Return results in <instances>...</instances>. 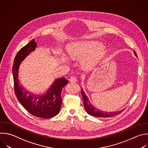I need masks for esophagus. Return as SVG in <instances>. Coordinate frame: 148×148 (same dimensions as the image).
<instances>
[{
  "label": "esophagus",
  "instance_id": "obj_1",
  "mask_svg": "<svg viewBox=\"0 0 148 148\" xmlns=\"http://www.w3.org/2000/svg\"><path fill=\"white\" fill-rule=\"evenodd\" d=\"M77 81V77L76 76H71L69 79V82L71 83H76Z\"/></svg>",
  "mask_w": 148,
  "mask_h": 148
}]
</instances>
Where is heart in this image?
<instances>
[{
	"mask_svg": "<svg viewBox=\"0 0 148 148\" xmlns=\"http://www.w3.org/2000/svg\"><path fill=\"white\" fill-rule=\"evenodd\" d=\"M102 47V45L94 42L76 43L70 45L68 48V51L72 58L80 59L93 56ZM62 57L65 58L64 56H62ZM92 61L93 60L90 59L86 62L88 64Z\"/></svg>",
	"mask_w": 148,
	"mask_h": 148,
	"instance_id": "1",
	"label": "heart"
}]
</instances>
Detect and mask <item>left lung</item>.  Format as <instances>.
<instances>
[{
  "label": "left lung",
  "mask_w": 148,
  "mask_h": 148,
  "mask_svg": "<svg viewBox=\"0 0 148 148\" xmlns=\"http://www.w3.org/2000/svg\"><path fill=\"white\" fill-rule=\"evenodd\" d=\"M134 52L135 55L136 56H137L135 51H134ZM81 93H82V95L83 97V104H84L85 109H86V112L90 115H92L94 116H97V117H111V116H113L115 115H117V114H120L121 112H122V111H123V110H121L120 111H117V112H106L101 111V110L97 109V108H95V107H94L90 103L87 96L86 95L85 93L84 92V91L82 90H81Z\"/></svg>",
  "instance_id": "8db88e82"
}]
</instances>
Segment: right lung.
<instances>
[{
    "label": "right lung",
    "mask_w": 148,
    "mask_h": 148,
    "mask_svg": "<svg viewBox=\"0 0 148 148\" xmlns=\"http://www.w3.org/2000/svg\"><path fill=\"white\" fill-rule=\"evenodd\" d=\"M37 43L35 39L21 48L14 60L12 71L15 94L20 103L31 114L43 119H49L56 116L60 110L62 104L61 91L68 83L65 77L57 79L46 94L35 95L29 93L20 84L18 68L21 62L32 51L35 50Z\"/></svg>",
    "instance_id": "add662e5"
}]
</instances>
